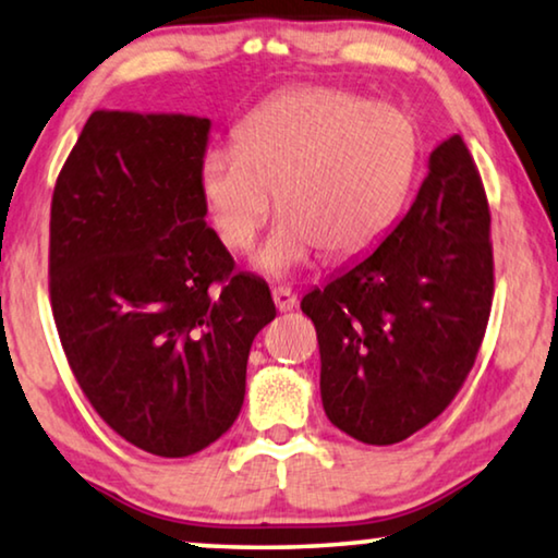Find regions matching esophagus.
<instances>
[{
	"label": "esophagus",
	"instance_id": "obj_1",
	"mask_svg": "<svg viewBox=\"0 0 558 558\" xmlns=\"http://www.w3.org/2000/svg\"><path fill=\"white\" fill-rule=\"evenodd\" d=\"M271 296H274V304H277L279 312H292L296 307V294L292 292V289L274 287Z\"/></svg>",
	"mask_w": 558,
	"mask_h": 558
}]
</instances>
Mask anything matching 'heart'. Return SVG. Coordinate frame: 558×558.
Here are the masks:
<instances>
[{
  "instance_id": "obj_1",
  "label": "heart",
  "mask_w": 558,
  "mask_h": 558,
  "mask_svg": "<svg viewBox=\"0 0 558 558\" xmlns=\"http://www.w3.org/2000/svg\"><path fill=\"white\" fill-rule=\"evenodd\" d=\"M418 134L407 113L330 88L269 98L235 129V147H213L197 185L220 241L256 243L277 193L281 218L254 258L287 279L327 248L355 256L384 239L407 203Z\"/></svg>"
}]
</instances>
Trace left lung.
I'll list each match as a JSON object with an SVG mask.
<instances>
[{
  "label": "left lung",
  "mask_w": 558,
  "mask_h": 558,
  "mask_svg": "<svg viewBox=\"0 0 558 558\" xmlns=\"http://www.w3.org/2000/svg\"><path fill=\"white\" fill-rule=\"evenodd\" d=\"M490 304V210L452 134L434 147L393 231L302 300L317 330L327 418L376 447L424 429L475 365Z\"/></svg>",
  "instance_id": "obj_1"
}]
</instances>
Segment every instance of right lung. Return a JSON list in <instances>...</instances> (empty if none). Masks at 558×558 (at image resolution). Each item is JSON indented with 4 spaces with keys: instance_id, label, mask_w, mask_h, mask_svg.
<instances>
[{
    "instance_id": "obj_1",
    "label": "right lung",
    "mask_w": 558,
    "mask_h": 558,
    "mask_svg": "<svg viewBox=\"0 0 558 558\" xmlns=\"http://www.w3.org/2000/svg\"><path fill=\"white\" fill-rule=\"evenodd\" d=\"M210 121L98 109L56 182L50 302L90 407L119 437L187 457L231 429L251 342L277 317L205 226Z\"/></svg>"
}]
</instances>
